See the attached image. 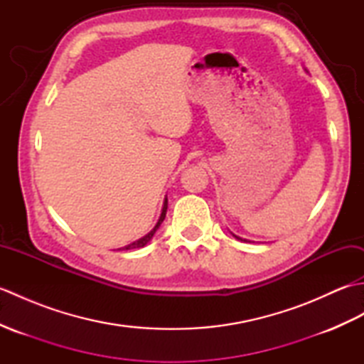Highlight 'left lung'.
<instances>
[{
  "mask_svg": "<svg viewBox=\"0 0 364 364\" xmlns=\"http://www.w3.org/2000/svg\"><path fill=\"white\" fill-rule=\"evenodd\" d=\"M236 239H239V241H244V242H250V241H247V239H242V237H239V236H236V235H233Z\"/></svg>",
  "mask_w": 364,
  "mask_h": 364,
  "instance_id": "left-lung-1",
  "label": "left lung"
}]
</instances>
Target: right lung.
Here are the masks:
<instances>
[{"instance_id": "right-lung-1", "label": "right lung", "mask_w": 364, "mask_h": 364, "mask_svg": "<svg viewBox=\"0 0 364 364\" xmlns=\"http://www.w3.org/2000/svg\"><path fill=\"white\" fill-rule=\"evenodd\" d=\"M166 213H167V198L164 200V206H162V211H161V215H159V219H158V222H156V225H154V228L150 231V233H146L144 237H141V239H137V241H134V242H131V244H128V245H125L123 247V250H131V249H141V247H144V245H146L149 244L150 241H151V237H153V235L156 233V230L161 227V223L164 222V219H166Z\"/></svg>"}]
</instances>
